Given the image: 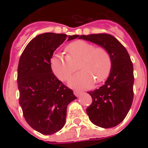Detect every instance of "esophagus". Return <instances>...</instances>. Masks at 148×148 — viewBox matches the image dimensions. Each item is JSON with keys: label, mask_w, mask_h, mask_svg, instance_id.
I'll use <instances>...</instances> for the list:
<instances>
[{"label": "esophagus", "mask_w": 148, "mask_h": 148, "mask_svg": "<svg viewBox=\"0 0 148 148\" xmlns=\"http://www.w3.org/2000/svg\"><path fill=\"white\" fill-rule=\"evenodd\" d=\"M74 93L76 97H79L81 94H82V92H81V91H78V90H74Z\"/></svg>", "instance_id": "esophagus-1"}]
</instances>
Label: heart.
Masks as SVG:
<instances>
[{
	"label": "heart",
	"instance_id": "obj_1",
	"mask_svg": "<svg viewBox=\"0 0 148 148\" xmlns=\"http://www.w3.org/2000/svg\"><path fill=\"white\" fill-rule=\"evenodd\" d=\"M66 51V56L54 55L51 59V66L55 76L61 81L68 80L80 68L82 71L69 81L71 87L86 89L94 81L99 83L108 77L111 70V57L105 47L77 40L68 44Z\"/></svg>",
	"mask_w": 148,
	"mask_h": 148
}]
</instances>
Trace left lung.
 I'll return each mask as SVG.
<instances>
[{
    "instance_id": "1",
    "label": "left lung",
    "mask_w": 148,
    "mask_h": 148,
    "mask_svg": "<svg viewBox=\"0 0 148 148\" xmlns=\"http://www.w3.org/2000/svg\"><path fill=\"white\" fill-rule=\"evenodd\" d=\"M78 39L101 46L110 55V74L99 89L88 92L93 101L86 112L97 126L115 127L126 117L133 101V65L130 56L124 46L109 34L82 35Z\"/></svg>"
}]
</instances>
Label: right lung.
<instances>
[{"label": "right lung", "mask_w": 148, "mask_h": 148, "mask_svg": "<svg viewBox=\"0 0 148 148\" xmlns=\"http://www.w3.org/2000/svg\"><path fill=\"white\" fill-rule=\"evenodd\" d=\"M77 35L51 32L37 36L21 55L18 65L19 103L27 123L43 135H51L65 125L69 103L77 97L52 72L53 53L66 39Z\"/></svg>", "instance_id": "obj_1"}]
</instances>
